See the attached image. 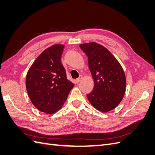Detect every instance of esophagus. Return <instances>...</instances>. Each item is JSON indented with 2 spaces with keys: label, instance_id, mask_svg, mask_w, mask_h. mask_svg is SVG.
I'll list each match as a JSON object with an SVG mask.
<instances>
[{
  "label": "esophagus",
  "instance_id": "obj_1",
  "mask_svg": "<svg viewBox=\"0 0 155 155\" xmlns=\"http://www.w3.org/2000/svg\"><path fill=\"white\" fill-rule=\"evenodd\" d=\"M82 79H83V76L81 75V76H79V77L78 79H76V82L77 83H79V82H80V81L82 80Z\"/></svg>",
  "mask_w": 155,
  "mask_h": 155
}]
</instances>
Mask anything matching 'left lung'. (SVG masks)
<instances>
[{
    "label": "left lung",
    "instance_id": "obj_1",
    "mask_svg": "<svg viewBox=\"0 0 155 155\" xmlns=\"http://www.w3.org/2000/svg\"><path fill=\"white\" fill-rule=\"evenodd\" d=\"M88 57V67L94 81L93 91L87 95L92 105L109 112L119 105L124 96L126 79L114 56L104 46L91 42L79 45Z\"/></svg>",
    "mask_w": 155,
    "mask_h": 155
}]
</instances>
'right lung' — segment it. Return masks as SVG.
<instances>
[{
    "mask_svg": "<svg viewBox=\"0 0 155 155\" xmlns=\"http://www.w3.org/2000/svg\"><path fill=\"white\" fill-rule=\"evenodd\" d=\"M64 47L63 45H54L45 50L26 75V87L32 104L46 114L59 110L74 86L67 79L61 62Z\"/></svg>",
    "mask_w": 155,
    "mask_h": 155,
    "instance_id": "right-lung-1",
    "label": "right lung"
}]
</instances>
